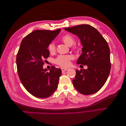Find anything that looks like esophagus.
<instances>
[{
	"mask_svg": "<svg viewBox=\"0 0 126 126\" xmlns=\"http://www.w3.org/2000/svg\"><path fill=\"white\" fill-rule=\"evenodd\" d=\"M67 68H62V72H64V71H67Z\"/></svg>",
	"mask_w": 126,
	"mask_h": 126,
	"instance_id": "34e87169",
	"label": "esophagus"
}]
</instances>
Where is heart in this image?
I'll use <instances>...</instances> for the list:
<instances>
[{"mask_svg":"<svg viewBox=\"0 0 126 126\" xmlns=\"http://www.w3.org/2000/svg\"><path fill=\"white\" fill-rule=\"evenodd\" d=\"M62 40L68 46H71L73 45L75 42L74 38L69 34H66L63 36L62 38ZM77 48L76 46L74 45L73 47L74 49ZM49 52L51 54H54L56 51V45L54 43H51L49 44L48 46ZM73 59V57L70 55H59L55 59V63L57 65L63 68L68 67L71 63V61Z\"/></svg>","mask_w":126,"mask_h":126,"instance_id":"b5f03b06","label":"heart"}]
</instances>
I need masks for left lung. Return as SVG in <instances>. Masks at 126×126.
I'll return each instance as SVG.
<instances>
[{"label": "left lung", "mask_w": 126, "mask_h": 126, "mask_svg": "<svg viewBox=\"0 0 126 126\" xmlns=\"http://www.w3.org/2000/svg\"><path fill=\"white\" fill-rule=\"evenodd\" d=\"M64 29L80 39L82 53L77 60V64L88 67L87 69L76 70L75 78L72 80L74 87L82 94L97 93L106 82L111 69L107 42L96 28L89 25H80Z\"/></svg>", "instance_id": "obj_1"}]
</instances>
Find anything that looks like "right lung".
Returning <instances> with one entry per match:
<instances>
[{
	"label": "right lung",
	"instance_id": "1",
	"mask_svg": "<svg viewBox=\"0 0 126 126\" xmlns=\"http://www.w3.org/2000/svg\"><path fill=\"white\" fill-rule=\"evenodd\" d=\"M60 30H35L24 37L18 51L19 77L25 89L37 98L50 97L58 87L62 70L52 66L48 72L43 66L49 56L48 45Z\"/></svg>",
	"mask_w": 126,
	"mask_h": 126
}]
</instances>
